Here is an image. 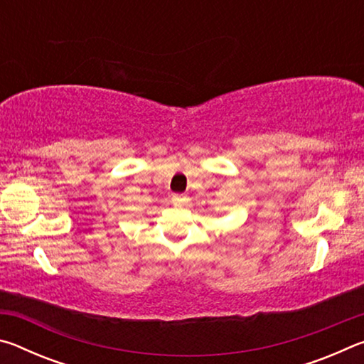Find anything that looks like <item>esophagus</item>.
Wrapping results in <instances>:
<instances>
[{
    "instance_id": "34e87169",
    "label": "esophagus",
    "mask_w": 364,
    "mask_h": 364,
    "mask_svg": "<svg viewBox=\"0 0 364 364\" xmlns=\"http://www.w3.org/2000/svg\"><path fill=\"white\" fill-rule=\"evenodd\" d=\"M171 202H173L176 207H183V205H186V197L180 196V194H175L173 199H171Z\"/></svg>"
}]
</instances>
